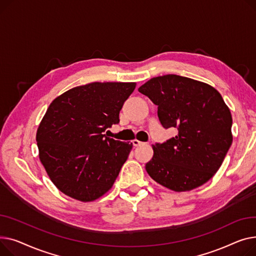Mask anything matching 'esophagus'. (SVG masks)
<instances>
[{
    "mask_svg": "<svg viewBox=\"0 0 256 256\" xmlns=\"http://www.w3.org/2000/svg\"><path fill=\"white\" fill-rule=\"evenodd\" d=\"M132 144H133V146H138L144 144V142H140V140H132Z\"/></svg>",
    "mask_w": 256,
    "mask_h": 256,
    "instance_id": "esophagus-1",
    "label": "esophagus"
}]
</instances>
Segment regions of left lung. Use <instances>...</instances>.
Wrapping results in <instances>:
<instances>
[{
  "instance_id": "8db88e82",
  "label": "left lung",
  "mask_w": 256,
  "mask_h": 256,
  "mask_svg": "<svg viewBox=\"0 0 256 256\" xmlns=\"http://www.w3.org/2000/svg\"><path fill=\"white\" fill-rule=\"evenodd\" d=\"M138 91L158 105L163 128L174 138L153 146L146 170L154 181L174 191L206 183L219 170L232 142L230 110L213 86L176 74L151 78Z\"/></svg>"
}]
</instances>
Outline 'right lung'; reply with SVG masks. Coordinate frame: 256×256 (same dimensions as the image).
<instances>
[{
  "label": "right lung",
  "mask_w": 256,
  "mask_h": 256,
  "mask_svg": "<svg viewBox=\"0 0 256 256\" xmlns=\"http://www.w3.org/2000/svg\"><path fill=\"white\" fill-rule=\"evenodd\" d=\"M135 82H92L56 98L39 125V158L52 182L68 196L92 202L114 185L132 148L104 132L118 124V114Z\"/></svg>",
  "instance_id": "obj_1"
}]
</instances>
